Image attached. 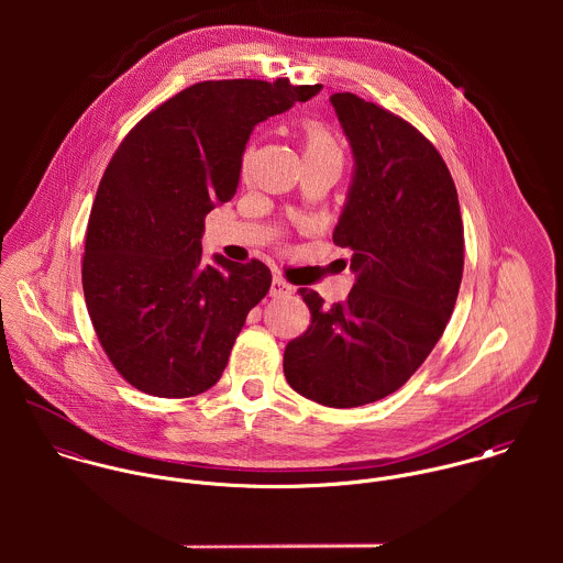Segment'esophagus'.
Returning a JSON list of instances; mask_svg holds the SVG:
<instances>
[{"instance_id":"esophagus-1","label":"esophagus","mask_w":563,"mask_h":563,"mask_svg":"<svg viewBox=\"0 0 563 563\" xmlns=\"http://www.w3.org/2000/svg\"><path fill=\"white\" fill-rule=\"evenodd\" d=\"M292 286L284 279V277H279V275H275L273 277V284H271V297H286V295H292Z\"/></svg>"}]
</instances>
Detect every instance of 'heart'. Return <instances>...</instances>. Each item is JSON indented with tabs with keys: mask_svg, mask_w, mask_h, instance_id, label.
<instances>
[{
	"mask_svg": "<svg viewBox=\"0 0 563 563\" xmlns=\"http://www.w3.org/2000/svg\"><path fill=\"white\" fill-rule=\"evenodd\" d=\"M303 134V158L319 161V158H333L340 161V147L335 136L322 125L321 121L308 119L301 128Z\"/></svg>",
	"mask_w": 563,
	"mask_h": 563,
	"instance_id": "b5f03b06",
	"label": "heart"
}]
</instances>
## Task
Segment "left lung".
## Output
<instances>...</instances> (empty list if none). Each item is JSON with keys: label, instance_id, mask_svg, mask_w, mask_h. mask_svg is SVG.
Here are the masks:
<instances>
[{"label": "left lung", "instance_id": "1", "mask_svg": "<svg viewBox=\"0 0 563 563\" xmlns=\"http://www.w3.org/2000/svg\"><path fill=\"white\" fill-rule=\"evenodd\" d=\"M329 101L353 154L333 242L351 249L355 284L333 306L301 290L312 324L288 342L284 373L310 401L357 407L397 393L444 333L464 225L453 177L416 128L353 92Z\"/></svg>", "mask_w": 563, "mask_h": 563}]
</instances>
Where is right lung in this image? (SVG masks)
Returning a JSON list of instances; mask_svg holds the SVG:
<instances>
[{
  "label": "right lung",
  "instance_id": "right-lung-1",
  "mask_svg": "<svg viewBox=\"0 0 563 563\" xmlns=\"http://www.w3.org/2000/svg\"><path fill=\"white\" fill-rule=\"evenodd\" d=\"M321 84L199 81L150 112L119 145L90 210L81 286L97 338L141 393L186 399L212 388L271 271L201 257L206 214L236 195L260 121Z\"/></svg>",
  "mask_w": 563,
  "mask_h": 563
}]
</instances>
